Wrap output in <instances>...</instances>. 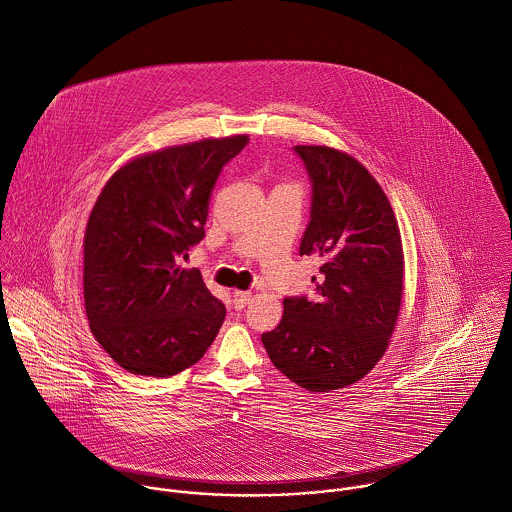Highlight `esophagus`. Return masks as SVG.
<instances>
[{"mask_svg":"<svg viewBox=\"0 0 512 512\" xmlns=\"http://www.w3.org/2000/svg\"><path fill=\"white\" fill-rule=\"evenodd\" d=\"M249 301H251V293H249V291H235V293H233L235 309H243Z\"/></svg>","mask_w":512,"mask_h":512,"instance_id":"obj_1","label":"esophagus"}]
</instances>
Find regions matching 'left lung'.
<instances>
[{"instance_id":"8db88e82","label":"left lung","mask_w":512,"mask_h":512,"mask_svg":"<svg viewBox=\"0 0 512 512\" xmlns=\"http://www.w3.org/2000/svg\"><path fill=\"white\" fill-rule=\"evenodd\" d=\"M311 181V221L299 255L323 265L317 297L283 299L281 323L261 335L293 383L327 393L363 379L385 355L403 297V245L375 177L333 147L295 145Z\"/></svg>"}]
</instances>
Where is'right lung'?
I'll list each match as a JSON object with an SVG mask.
<instances>
[{"mask_svg": "<svg viewBox=\"0 0 512 512\" xmlns=\"http://www.w3.org/2000/svg\"><path fill=\"white\" fill-rule=\"evenodd\" d=\"M247 135L141 155L105 183L83 239V299L97 343L125 371L171 377L215 341L225 305L199 269H181L205 237L211 191Z\"/></svg>", "mask_w": 512, "mask_h": 512, "instance_id": "add662e5", "label": "right lung"}]
</instances>
